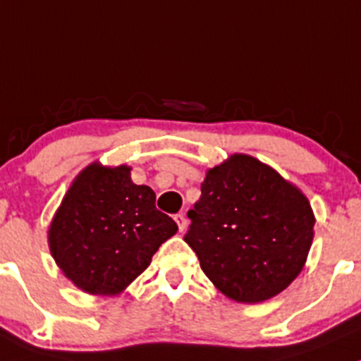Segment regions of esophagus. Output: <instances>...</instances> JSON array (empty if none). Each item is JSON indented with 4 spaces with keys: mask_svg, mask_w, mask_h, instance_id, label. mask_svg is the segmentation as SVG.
Instances as JSON below:
<instances>
[{
    "mask_svg": "<svg viewBox=\"0 0 361 361\" xmlns=\"http://www.w3.org/2000/svg\"><path fill=\"white\" fill-rule=\"evenodd\" d=\"M175 223H177V226H178V230H180V232H183L184 228H186V225H188V219H186V216L184 214H175Z\"/></svg>",
    "mask_w": 361,
    "mask_h": 361,
    "instance_id": "esophagus-1",
    "label": "esophagus"
}]
</instances>
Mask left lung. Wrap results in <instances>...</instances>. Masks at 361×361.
Listing matches in <instances>:
<instances>
[{"instance_id":"8db88e82","label":"left lung","mask_w":361,"mask_h":361,"mask_svg":"<svg viewBox=\"0 0 361 361\" xmlns=\"http://www.w3.org/2000/svg\"><path fill=\"white\" fill-rule=\"evenodd\" d=\"M184 241L230 300L259 303L301 273L314 239L307 197L255 157L235 154L207 171L188 211Z\"/></svg>"}]
</instances>
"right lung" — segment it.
I'll use <instances>...</instances> for the list:
<instances>
[{"instance_id":"1","label":"right lung","mask_w":361,"mask_h":361,"mask_svg":"<svg viewBox=\"0 0 361 361\" xmlns=\"http://www.w3.org/2000/svg\"><path fill=\"white\" fill-rule=\"evenodd\" d=\"M175 232L177 223L156 209V193L133 183L131 168L94 163L63 197L49 248L65 276L85 293L116 294Z\"/></svg>"}]
</instances>
